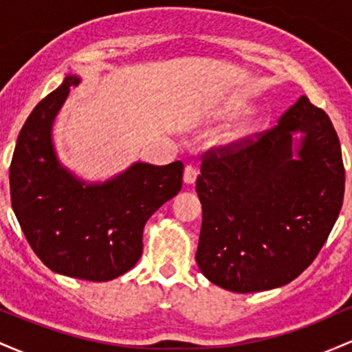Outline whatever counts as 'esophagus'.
I'll list each match as a JSON object with an SVG mask.
<instances>
[{
	"instance_id": "esophagus-1",
	"label": "esophagus",
	"mask_w": 352,
	"mask_h": 352,
	"mask_svg": "<svg viewBox=\"0 0 352 352\" xmlns=\"http://www.w3.org/2000/svg\"><path fill=\"white\" fill-rule=\"evenodd\" d=\"M197 175H199L197 167H193V165H187V167H185V170H184L185 184H193V182L197 180Z\"/></svg>"
}]
</instances>
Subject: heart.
Here are the masks:
<instances>
[{
  "label": "heart",
  "mask_w": 352,
  "mask_h": 352,
  "mask_svg": "<svg viewBox=\"0 0 352 352\" xmlns=\"http://www.w3.org/2000/svg\"><path fill=\"white\" fill-rule=\"evenodd\" d=\"M246 131H248V127H246V125H240V127L236 129L235 135H243V134H246Z\"/></svg>",
  "instance_id": "heart-1"
}]
</instances>
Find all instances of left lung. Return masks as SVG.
Listing matches in <instances>:
<instances>
[{"label":"left lung","mask_w":352,"mask_h":352,"mask_svg":"<svg viewBox=\"0 0 352 352\" xmlns=\"http://www.w3.org/2000/svg\"><path fill=\"white\" fill-rule=\"evenodd\" d=\"M305 134L292 159V132ZM204 218L195 260L220 288L288 285L321 252L344 199L334 125L301 96L274 127L210 147L197 179Z\"/></svg>","instance_id":"left-lung-1"}]
</instances>
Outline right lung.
I'll return each instance as SVG.
<instances>
[{
    "label": "right lung",
    "instance_id": "obj_1",
    "mask_svg": "<svg viewBox=\"0 0 352 352\" xmlns=\"http://www.w3.org/2000/svg\"><path fill=\"white\" fill-rule=\"evenodd\" d=\"M78 82V76H67L24 122L10 165L11 205L47 268L109 281L139 261L145 221L180 192L184 164H134L102 185H84L64 170L52 151L51 125Z\"/></svg>",
    "mask_w": 352,
    "mask_h": 352
}]
</instances>
